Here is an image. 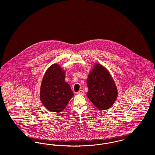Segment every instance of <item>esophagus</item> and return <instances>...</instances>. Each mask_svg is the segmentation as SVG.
<instances>
[{"label":"esophagus","mask_w":155,"mask_h":155,"mask_svg":"<svg viewBox=\"0 0 155 155\" xmlns=\"http://www.w3.org/2000/svg\"><path fill=\"white\" fill-rule=\"evenodd\" d=\"M77 94H82V95H84V91H83L82 90H79L78 92H77Z\"/></svg>","instance_id":"34e87169"}]
</instances>
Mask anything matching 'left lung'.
<instances>
[{"mask_svg": "<svg viewBox=\"0 0 155 155\" xmlns=\"http://www.w3.org/2000/svg\"><path fill=\"white\" fill-rule=\"evenodd\" d=\"M87 96L100 110L109 109L118 96V90L109 71L100 64H95L88 75Z\"/></svg>", "mask_w": 155, "mask_h": 155, "instance_id": "left-lung-1", "label": "left lung"}]
</instances>
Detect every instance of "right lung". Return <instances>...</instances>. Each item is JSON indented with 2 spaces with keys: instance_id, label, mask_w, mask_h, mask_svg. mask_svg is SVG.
Instances as JSON below:
<instances>
[{
  "instance_id": "add662e5",
  "label": "right lung",
  "mask_w": 155,
  "mask_h": 155,
  "mask_svg": "<svg viewBox=\"0 0 155 155\" xmlns=\"http://www.w3.org/2000/svg\"><path fill=\"white\" fill-rule=\"evenodd\" d=\"M65 73L58 64H53L47 70L42 80L40 98L51 112H61L74 96L70 86L65 81Z\"/></svg>"
}]
</instances>
